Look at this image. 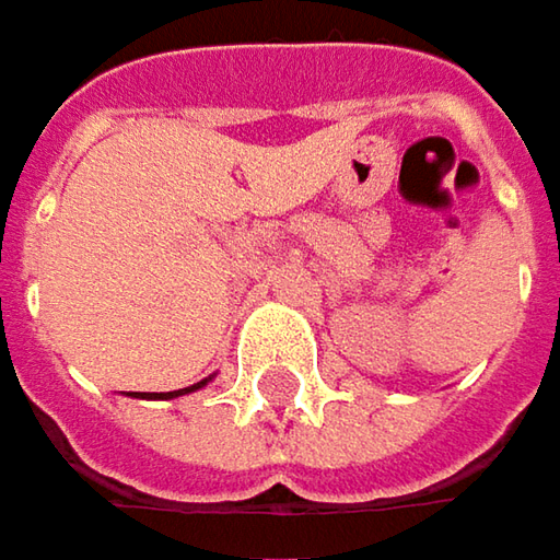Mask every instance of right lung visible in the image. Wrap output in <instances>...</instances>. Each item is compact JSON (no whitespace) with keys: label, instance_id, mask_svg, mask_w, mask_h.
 I'll return each mask as SVG.
<instances>
[{"label":"right lung","instance_id":"obj_1","mask_svg":"<svg viewBox=\"0 0 560 560\" xmlns=\"http://www.w3.org/2000/svg\"><path fill=\"white\" fill-rule=\"evenodd\" d=\"M203 382H197V385H190V388H178V392H155V395H145V398H178V395H184V392H194V388H200Z\"/></svg>","mask_w":560,"mask_h":560}]
</instances>
